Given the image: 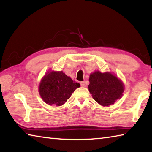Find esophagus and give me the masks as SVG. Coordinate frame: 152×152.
<instances>
[{
	"label": "esophagus",
	"mask_w": 152,
	"mask_h": 152,
	"mask_svg": "<svg viewBox=\"0 0 152 152\" xmlns=\"http://www.w3.org/2000/svg\"><path fill=\"white\" fill-rule=\"evenodd\" d=\"M80 85H81V86H86V84H85V82H84V81L83 82H80Z\"/></svg>",
	"instance_id": "34e87169"
}]
</instances>
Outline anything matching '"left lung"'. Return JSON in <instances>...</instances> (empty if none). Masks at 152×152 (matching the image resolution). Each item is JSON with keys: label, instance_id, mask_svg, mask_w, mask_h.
I'll return each mask as SVG.
<instances>
[{"label": "left lung", "instance_id": "1", "mask_svg": "<svg viewBox=\"0 0 152 152\" xmlns=\"http://www.w3.org/2000/svg\"><path fill=\"white\" fill-rule=\"evenodd\" d=\"M89 82V92L94 101L102 106L114 104L124 92L123 82L110 72H94L90 75Z\"/></svg>", "mask_w": 152, "mask_h": 152}]
</instances>
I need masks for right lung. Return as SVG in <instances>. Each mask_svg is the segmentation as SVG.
Returning <instances> with one entry per match:
<instances>
[{
	"mask_svg": "<svg viewBox=\"0 0 152 152\" xmlns=\"http://www.w3.org/2000/svg\"><path fill=\"white\" fill-rule=\"evenodd\" d=\"M80 86L79 83L73 81L62 71H50L41 80L39 92L45 103L61 106Z\"/></svg>",
	"mask_w": 152,
	"mask_h": 152,
	"instance_id": "1",
	"label": "right lung"
}]
</instances>
